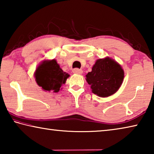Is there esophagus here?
<instances>
[{
	"label": "esophagus",
	"mask_w": 154,
	"mask_h": 154,
	"mask_svg": "<svg viewBox=\"0 0 154 154\" xmlns=\"http://www.w3.org/2000/svg\"><path fill=\"white\" fill-rule=\"evenodd\" d=\"M72 72L73 73H76V74H82L83 71L82 69H72Z\"/></svg>",
	"instance_id": "1"
}]
</instances>
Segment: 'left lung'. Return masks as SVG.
I'll use <instances>...</instances> for the list:
<instances>
[{
    "mask_svg": "<svg viewBox=\"0 0 154 154\" xmlns=\"http://www.w3.org/2000/svg\"><path fill=\"white\" fill-rule=\"evenodd\" d=\"M85 77L94 94L100 97H107L116 93L121 86L124 72L116 61L106 58L98 60L92 72Z\"/></svg>",
    "mask_w": 154,
    "mask_h": 154,
    "instance_id": "8db88e82",
    "label": "left lung"
}]
</instances>
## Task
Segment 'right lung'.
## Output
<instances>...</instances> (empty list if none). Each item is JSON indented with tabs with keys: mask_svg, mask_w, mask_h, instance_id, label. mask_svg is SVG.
Instances as JSON below:
<instances>
[{
	"mask_svg": "<svg viewBox=\"0 0 154 154\" xmlns=\"http://www.w3.org/2000/svg\"><path fill=\"white\" fill-rule=\"evenodd\" d=\"M69 77V75L60 68L56 60L43 62L37 67L35 72L37 84L44 90L49 92H59Z\"/></svg>",
	"mask_w": 154,
	"mask_h": 154,
	"instance_id": "add662e5",
	"label": "right lung"
}]
</instances>
